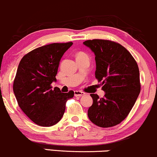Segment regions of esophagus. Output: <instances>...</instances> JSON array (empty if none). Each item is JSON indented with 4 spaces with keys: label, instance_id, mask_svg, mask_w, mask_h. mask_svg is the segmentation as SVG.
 Listing matches in <instances>:
<instances>
[{
    "label": "esophagus",
    "instance_id": "esophagus-1",
    "mask_svg": "<svg viewBox=\"0 0 157 157\" xmlns=\"http://www.w3.org/2000/svg\"><path fill=\"white\" fill-rule=\"evenodd\" d=\"M85 94L84 92H82V91H80V90H75V97H82V96H83V95H85Z\"/></svg>",
    "mask_w": 157,
    "mask_h": 157
}]
</instances>
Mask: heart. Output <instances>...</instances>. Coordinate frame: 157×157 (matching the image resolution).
<instances>
[{"instance_id":"obj_1","label":"heart","mask_w":157,"mask_h":157,"mask_svg":"<svg viewBox=\"0 0 157 157\" xmlns=\"http://www.w3.org/2000/svg\"><path fill=\"white\" fill-rule=\"evenodd\" d=\"M77 56H86V55L85 54L84 52H79V53H78V55H77Z\"/></svg>"}]
</instances>
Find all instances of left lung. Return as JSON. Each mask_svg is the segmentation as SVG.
Segmentation results:
<instances>
[{"label":"left lung","mask_w":157,"mask_h":157,"mask_svg":"<svg viewBox=\"0 0 157 157\" xmlns=\"http://www.w3.org/2000/svg\"><path fill=\"white\" fill-rule=\"evenodd\" d=\"M83 44L95 54V77L105 92L102 98L90 94L93 105L88 116L100 127L114 126L129 115L140 92L138 66L129 51L115 41L93 39Z\"/></svg>","instance_id":"8db88e82"}]
</instances>
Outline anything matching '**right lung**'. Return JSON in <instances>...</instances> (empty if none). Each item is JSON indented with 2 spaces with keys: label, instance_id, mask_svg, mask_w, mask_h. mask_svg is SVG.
<instances>
[{
  "label": "right lung",
  "instance_id": "right-lung-1",
  "mask_svg": "<svg viewBox=\"0 0 157 157\" xmlns=\"http://www.w3.org/2000/svg\"><path fill=\"white\" fill-rule=\"evenodd\" d=\"M52 43L40 47L24 56L19 63L13 90L25 114L41 126H51L61 119L66 102L74 97V91L62 93L60 88L52 89L56 81L58 66L64 52L72 45Z\"/></svg>",
  "mask_w": 157,
  "mask_h": 157
}]
</instances>
